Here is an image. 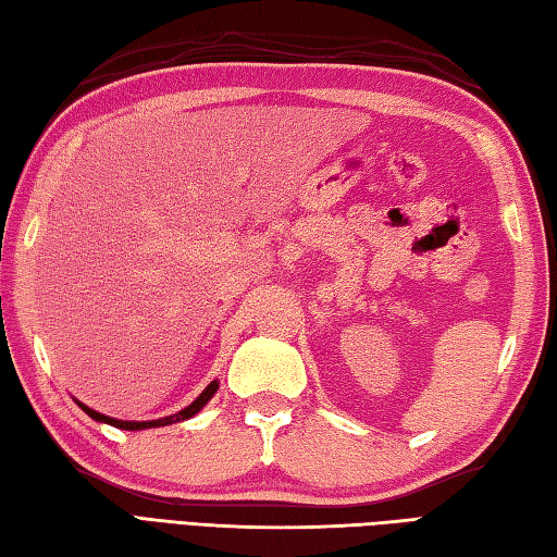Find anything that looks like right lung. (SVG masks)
Here are the masks:
<instances>
[{"instance_id": "obj_1", "label": "right lung", "mask_w": 557, "mask_h": 557, "mask_svg": "<svg viewBox=\"0 0 557 557\" xmlns=\"http://www.w3.org/2000/svg\"><path fill=\"white\" fill-rule=\"evenodd\" d=\"M218 387H220V383L218 381H212L203 393H200L191 405H188L186 409H182V411H176V413H170V417H162V419H156V421H122V419H112V417H104V413H100V411H96V409H90V407H86L83 405V401H78L76 399V405L88 413L90 419H96V421H100V423H110V425H114V429H122V431H144V429H160V425H170V423H176V421H186V419H191V417H196V413L203 409L208 401L212 399V395L218 393Z\"/></svg>"}]
</instances>
